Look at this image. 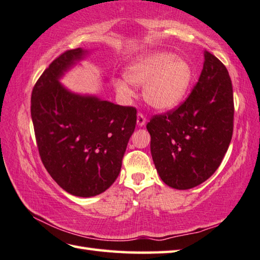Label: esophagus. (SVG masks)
Instances as JSON below:
<instances>
[{"label":"esophagus","mask_w":260,"mask_h":260,"mask_svg":"<svg viewBox=\"0 0 260 260\" xmlns=\"http://www.w3.org/2000/svg\"><path fill=\"white\" fill-rule=\"evenodd\" d=\"M136 124H137V126L143 127V126L146 124V118H145V117H144L143 115H142V114H139V115H137Z\"/></svg>","instance_id":"obj_1"}]
</instances>
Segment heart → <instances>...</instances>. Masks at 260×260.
Segmentation results:
<instances>
[{"mask_svg": "<svg viewBox=\"0 0 260 260\" xmlns=\"http://www.w3.org/2000/svg\"><path fill=\"white\" fill-rule=\"evenodd\" d=\"M126 80H116L115 90L120 98L133 95L134 86H143V99L160 113L179 106L190 89L194 71L184 57L170 52H153L141 56L127 66Z\"/></svg>", "mask_w": 260, "mask_h": 260, "instance_id": "heart-1", "label": "heart"}]
</instances>
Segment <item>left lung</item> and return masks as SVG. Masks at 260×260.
<instances>
[{
  "label": "left lung",
  "mask_w": 260,
  "mask_h": 260,
  "mask_svg": "<svg viewBox=\"0 0 260 260\" xmlns=\"http://www.w3.org/2000/svg\"><path fill=\"white\" fill-rule=\"evenodd\" d=\"M233 90L224 65L204 52V65L181 106L147 123L151 154L162 181L179 190L207 180L220 167L233 132Z\"/></svg>",
  "instance_id": "8db88e82"
}]
</instances>
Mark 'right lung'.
Wrapping results in <instances>:
<instances>
[{"instance_id": "add662e5", "label": "right lung", "mask_w": 260, "mask_h": 260, "mask_svg": "<svg viewBox=\"0 0 260 260\" xmlns=\"http://www.w3.org/2000/svg\"><path fill=\"white\" fill-rule=\"evenodd\" d=\"M90 54L71 49L50 64L34 86L31 118L43 164L69 194L92 197L114 184L135 129L136 109L60 83Z\"/></svg>"}]
</instances>
